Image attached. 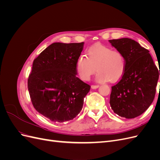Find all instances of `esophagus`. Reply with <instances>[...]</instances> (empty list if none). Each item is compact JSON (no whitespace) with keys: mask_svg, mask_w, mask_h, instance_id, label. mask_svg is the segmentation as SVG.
<instances>
[{"mask_svg":"<svg viewBox=\"0 0 160 160\" xmlns=\"http://www.w3.org/2000/svg\"><path fill=\"white\" fill-rule=\"evenodd\" d=\"M99 87V85H92L91 86V89H97V88H98Z\"/></svg>","mask_w":160,"mask_h":160,"instance_id":"1","label":"esophagus"}]
</instances>
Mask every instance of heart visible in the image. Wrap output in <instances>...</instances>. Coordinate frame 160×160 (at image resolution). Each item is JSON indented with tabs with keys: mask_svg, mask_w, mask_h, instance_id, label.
Masks as SVG:
<instances>
[{
	"mask_svg": "<svg viewBox=\"0 0 160 160\" xmlns=\"http://www.w3.org/2000/svg\"><path fill=\"white\" fill-rule=\"evenodd\" d=\"M87 55H80L76 61V71L81 80L89 81L96 70L98 71L96 80L99 82L113 83L122 78L126 60L121 51L98 43L89 48Z\"/></svg>",
	"mask_w": 160,
	"mask_h": 160,
	"instance_id": "obj_1",
	"label": "heart"
}]
</instances>
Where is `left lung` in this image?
Returning <instances> with one entry per match:
<instances>
[{
  "label": "left lung",
  "mask_w": 160,
  "mask_h": 160,
  "mask_svg": "<svg viewBox=\"0 0 160 160\" xmlns=\"http://www.w3.org/2000/svg\"><path fill=\"white\" fill-rule=\"evenodd\" d=\"M126 60V69L117 84L111 87L110 105L121 117L132 119L146 111L153 102L160 70L149 51L128 38L109 40Z\"/></svg>",
  "instance_id": "obj_1"
}]
</instances>
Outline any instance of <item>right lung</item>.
Wrapping results in <instances>:
<instances>
[{
  "label": "right lung",
  "mask_w": 160,
  "mask_h": 160,
  "mask_svg": "<svg viewBox=\"0 0 160 160\" xmlns=\"http://www.w3.org/2000/svg\"><path fill=\"white\" fill-rule=\"evenodd\" d=\"M84 42H54L34 60L28 79L33 107L53 122L78 115L91 86L77 77L75 65Z\"/></svg>",
  "instance_id": "1"
}]
</instances>
